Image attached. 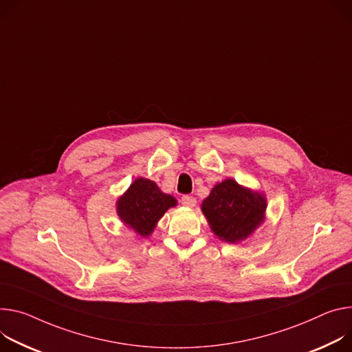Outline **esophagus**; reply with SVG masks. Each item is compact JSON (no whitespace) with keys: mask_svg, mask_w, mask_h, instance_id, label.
Wrapping results in <instances>:
<instances>
[{"mask_svg":"<svg viewBox=\"0 0 352 352\" xmlns=\"http://www.w3.org/2000/svg\"><path fill=\"white\" fill-rule=\"evenodd\" d=\"M181 204L184 206H188V208H194L197 205V199L194 197H189V195H184L181 198Z\"/></svg>","mask_w":352,"mask_h":352,"instance_id":"obj_1","label":"esophagus"}]
</instances>
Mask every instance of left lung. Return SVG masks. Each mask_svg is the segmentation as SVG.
Here are the masks:
<instances>
[{
    "mask_svg": "<svg viewBox=\"0 0 352 352\" xmlns=\"http://www.w3.org/2000/svg\"><path fill=\"white\" fill-rule=\"evenodd\" d=\"M267 198L233 178L217 182L201 209L219 240L237 244L255 233L267 219Z\"/></svg>",
    "mask_w": 352,
    "mask_h": 352,
    "instance_id": "8db88e82",
    "label": "left lung"
}]
</instances>
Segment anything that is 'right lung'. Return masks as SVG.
<instances>
[{"instance_id":"right-lung-1","label":"right lung","mask_w":352,"mask_h":352,"mask_svg":"<svg viewBox=\"0 0 352 352\" xmlns=\"http://www.w3.org/2000/svg\"><path fill=\"white\" fill-rule=\"evenodd\" d=\"M178 205L177 199L163 192L147 178H136L116 201V213L123 226L140 237H148L164 213Z\"/></svg>"}]
</instances>
